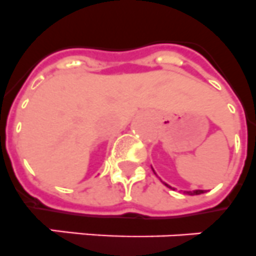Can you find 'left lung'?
Returning <instances> with one entry per match:
<instances>
[{"label":"left lung","mask_w":256,"mask_h":256,"mask_svg":"<svg viewBox=\"0 0 256 256\" xmlns=\"http://www.w3.org/2000/svg\"><path fill=\"white\" fill-rule=\"evenodd\" d=\"M165 186H168L169 188H172L169 184H165ZM204 192V190H194V191H184V194H188V195H199V194H203Z\"/></svg>","instance_id":"1"}]
</instances>
